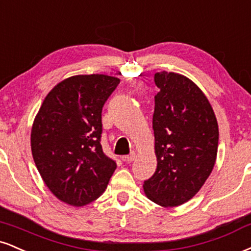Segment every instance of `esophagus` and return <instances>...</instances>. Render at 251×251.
Instances as JSON below:
<instances>
[{"mask_svg":"<svg viewBox=\"0 0 251 251\" xmlns=\"http://www.w3.org/2000/svg\"><path fill=\"white\" fill-rule=\"evenodd\" d=\"M134 158H135V153L132 152V153H129L128 155H126L125 158H124V160H125V161H127V162H132L134 160Z\"/></svg>","mask_w":251,"mask_h":251,"instance_id":"esophagus-1","label":"esophagus"}]
</instances>
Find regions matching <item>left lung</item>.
I'll return each instance as SVG.
<instances>
[{"mask_svg":"<svg viewBox=\"0 0 251 251\" xmlns=\"http://www.w3.org/2000/svg\"><path fill=\"white\" fill-rule=\"evenodd\" d=\"M153 129L158 166L144 181L151 201L162 207L185 203L200 191L215 165L219 126L203 92L182 75L156 72Z\"/></svg>","mask_w":251,"mask_h":251,"instance_id":"1","label":"left lung"}]
</instances>
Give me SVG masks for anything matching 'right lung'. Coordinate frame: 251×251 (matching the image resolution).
Instances as JSON below:
<instances>
[{
	"mask_svg": "<svg viewBox=\"0 0 251 251\" xmlns=\"http://www.w3.org/2000/svg\"><path fill=\"white\" fill-rule=\"evenodd\" d=\"M120 79L79 75L60 81L45 97L31 129V152L52 194L71 206L98 199L116 171L100 145L101 111Z\"/></svg>",
	"mask_w": 251,
	"mask_h": 251,
	"instance_id": "obj_1",
	"label": "right lung"
}]
</instances>
